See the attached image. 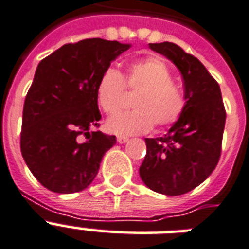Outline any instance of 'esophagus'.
<instances>
[{"label":"esophagus","instance_id":"esophagus-1","mask_svg":"<svg viewBox=\"0 0 249 249\" xmlns=\"http://www.w3.org/2000/svg\"><path fill=\"white\" fill-rule=\"evenodd\" d=\"M128 141H129L128 137H124V136L117 137V142H119V143H125V142H128Z\"/></svg>","mask_w":249,"mask_h":249}]
</instances>
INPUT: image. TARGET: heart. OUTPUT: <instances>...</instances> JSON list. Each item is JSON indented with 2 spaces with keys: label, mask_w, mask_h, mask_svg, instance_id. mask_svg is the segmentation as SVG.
I'll use <instances>...</instances> for the list:
<instances>
[{
  "label": "heart",
  "mask_w": 249,
  "mask_h": 249,
  "mask_svg": "<svg viewBox=\"0 0 249 249\" xmlns=\"http://www.w3.org/2000/svg\"><path fill=\"white\" fill-rule=\"evenodd\" d=\"M169 66L160 56H147L128 66L126 76L115 68H107L98 80L97 102L106 113L112 115L121 108L126 88L138 91L134 108L117 113L107 120L108 132L132 136L159 126L173 124L185 109L183 90L172 81Z\"/></svg>",
  "instance_id": "heart-1"
}]
</instances>
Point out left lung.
Segmentation results:
<instances>
[{
  "label": "left lung",
  "instance_id": "left-lung-1",
  "mask_svg": "<svg viewBox=\"0 0 249 249\" xmlns=\"http://www.w3.org/2000/svg\"><path fill=\"white\" fill-rule=\"evenodd\" d=\"M148 45L179 70L186 103L169 132L144 138L147 152L140 176L152 191L177 196L200 185L216 168L226 111L220 85L200 60L173 42Z\"/></svg>",
  "mask_w": 249,
  "mask_h": 249
}]
</instances>
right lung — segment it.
Here are the masks:
<instances>
[{
  "mask_svg": "<svg viewBox=\"0 0 249 249\" xmlns=\"http://www.w3.org/2000/svg\"><path fill=\"white\" fill-rule=\"evenodd\" d=\"M129 44L86 38L66 44L37 66L23 107L20 150L41 185L72 194L95 178L116 137L90 132L99 126L97 84Z\"/></svg>",
  "mask_w": 249,
  "mask_h": 249,
  "instance_id": "add662e5",
  "label": "right lung"
}]
</instances>
